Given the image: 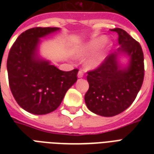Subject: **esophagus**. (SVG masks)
<instances>
[{
  "instance_id": "1",
  "label": "esophagus",
  "mask_w": 154,
  "mask_h": 154,
  "mask_svg": "<svg viewBox=\"0 0 154 154\" xmlns=\"http://www.w3.org/2000/svg\"><path fill=\"white\" fill-rule=\"evenodd\" d=\"M84 76V73H83V72L82 70H80L79 72H78V73H77V77L78 78H82V77H83Z\"/></svg>"
}]
</instances>
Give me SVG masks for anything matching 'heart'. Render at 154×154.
<instances>
[{
    "label": "heart",
    "mask_w": 154,
    "mask_h": 154,
    "mask_svg": "<svg viewBox=\"0 0 154 154\" xmlns=\"http://www.w3.org/2000/svg\"><path fill=\"white\" fill-rule=\"evenodd\" d=\"M106 40V36L104 35L92 38L89 42L76 48L74 50V56L78 58H83L94 54L102 46L99 51H97V53L95 52L96 54L91 55L85 62V66L87 69H95L103 63L109 51L112 48V43Z\"/></svg>",
    "instance_id": "heart-1"
}]
</instances>
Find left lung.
Masks as SVG:
<instances>
[{
	"instance_id": "left-lung-1",
	"label": "left lung",
	"mask_w": 154,
	"mask_h": 154,
	"mask_svg": "<svg viewBox=\"0 0 154 154\" xmlns=\"http://www.w3.org/2000/svg\"><path fill=\"white\" fill-rule=\"evenodd\" d=\"M111 30L119 35L120 47L108 55L98 68L87 72L89 89L85 95L87 108L105 117L120 114L134 102L144 77L143 54L140 44L122 29ZM122 55L128 57L125 66L119 61Z\"/></svg>"
}]
</instances>
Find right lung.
Listing matches in <instances>:
<instances>
[{"instance_id":"1","label":"right lung","mask_w":154,"mask_h":154,"mask_svg":"<svg viewBox=\"0 0 154 154\" xmlns=\"http://www.w3.org/2000/svg\"><path fill=\"white\" fill-rule=\"evenodd\" d=\"M58 30L57 27L29 29L19 36L9 53L10 88L19 106L29 113L45 115L56 110L77 80V69L61 71L39 56L40 38Z\"/></svg>"}]
</instances>
